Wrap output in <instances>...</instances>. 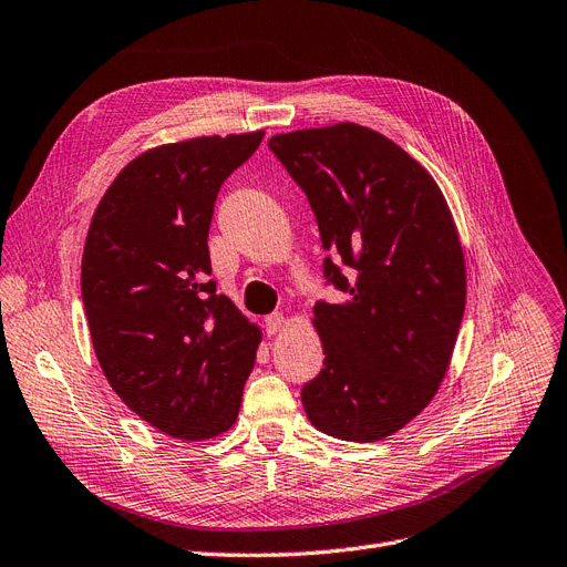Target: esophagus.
I'll use <instances>...</instances> for the list:
<instances>
[{
    "instance_id": "1",
    "label": "esophagus",
    "mask_w": 567,
    "mask_h": 567,
    "mask_svg": "<svg viewBox=\"0 0 567 567\" xmlns=\"http://www.w3.org/2000/svg\"><path fill=\"white\" fill-rule=\"evenodd\" d=\"M284 323H286V316L281 311H275L265 319V330H267V334H277L284 328Z\"/></svg>"
}]
</instances>
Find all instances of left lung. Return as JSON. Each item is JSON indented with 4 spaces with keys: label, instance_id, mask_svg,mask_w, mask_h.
<instances>
[{
    "label": "left lung",
    "instance_id": "1",
    "mask_svg": "<svg viewBox=\"0 0 567 567\" xmlns=\"http://www.w3.org/2000/svg\"><path fill=\"white\" fill-rule=\"evenodd\" d=\"M269 148L319 223L323 277L347 302L313 307L323 370L302 404L326 435L377 442L410 423L446 374L465 311V260L437 184L355 123L277 134Z\"/></svg>",
    "mask_w": 567,
    "mask_h": 567
}]
</instances>
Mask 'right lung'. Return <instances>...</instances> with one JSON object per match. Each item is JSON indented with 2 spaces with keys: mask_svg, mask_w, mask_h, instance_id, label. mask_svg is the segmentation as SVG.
<instances>
[{
  "mask_svg": "<svg viewBox=\"0 0 567 567\" xmlns=\"http://www.w3.org/2000/svg\"><path fill=\"white\" fill-rule=\"evenodd\" d=\"M265 132L165 144L121 169L81 262L90 337L111 389L178 440H209L239 414L260 330L216 296L209 225L223 181Z\"/></svg>",
  "mask_w": 567,
  "mask_h": 567,
  "instance_id": "obj_1",
  "label": "right lung"
}]
</instances>
